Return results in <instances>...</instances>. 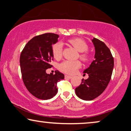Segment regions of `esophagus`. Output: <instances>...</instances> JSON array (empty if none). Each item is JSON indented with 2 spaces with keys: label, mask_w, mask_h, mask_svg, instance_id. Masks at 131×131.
I'll return each instance as SVG.
<instances>
[{
  "label": "esophagus",
  "mask_w": 131,
  "mask_h": 131,
  "mask_svg": "<svg viewBox=\"0 0 131 131\" xmlns=\"http://www.w3.org/2000/svg\"><path fill=\"white\" fill-rule=\"evenodd\" d=\"M65 79H71V78H72V76L65 75Z\"/></svg>",
  "instance_id": "34e87169"
}]
</instances>
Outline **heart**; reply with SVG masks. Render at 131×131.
I'll use <instances>...</instances> for the list:
<instances>
[{"label":"heart","mask_w":131,"mask_h":131,"mask_svg":"<svg viewBox=\"0 0 131 131\" xmlns=\"http://www.w3.org/2000/svg\"><path fill=\"white\" fill-rule=\"evenodd\" d=\"M74 48L81 52L80 58L83 61L87 62L90 59V54L88 52V45L85 40L81 38H73L68 40ZM52 52L53 56L56 59H60L63 52V45L61 42H58L53 45L52 47ZM81 66V63L79 60H65L59 66V69L62 72L68 74H74Z\"/></svg>","instance_id":"obj_1"}]
</instances>
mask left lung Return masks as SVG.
<instances>
[{
    "instance_id": "obj_1",
    "label": "left lung",
    "mask_w": 131,
    "mask_h": 131,
    "mask_svg": "<svg viewBox=\"0 0 131 131\" xmlns=\"http://www.w3.org/2000/svg\"><path fill=\"white\" fill-rule=\"evenodd\" d=\"M92 42L95 49V60L83 71L84 73L88 74L89 78L82 79L81 85L75 89L76 95L85 101L93 100L105 90L114 65V58L106 45L95 38Z\"/></svg>"
}]
</instances>
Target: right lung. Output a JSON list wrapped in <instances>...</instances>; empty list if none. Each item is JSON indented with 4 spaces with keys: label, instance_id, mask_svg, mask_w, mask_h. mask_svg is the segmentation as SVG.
I'll return each mask as SVG.
<instances>
[{
    "label": "right lung",
    "instance_id": "obj_1",
    "mask_svg": "<svg viewBox=\"0 0 131 131\" xmlns=\"http://www.w3.org/2000/svg\"><path fill=\"white\" fill-rule=\"evenodd\" d=\"M58 38L59 35L52 33L35 36L21 52L20 65L23 83L29 92L38 99L47 100L55 96L57 82L65 78L58 71L54 74L46 72L52 66V47Z\"/></svg>",
    "mask_w": 131,
    "mask_h": 131
}]
</instances>
